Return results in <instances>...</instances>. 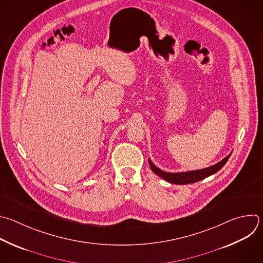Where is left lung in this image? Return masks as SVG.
Here are the masks:
<instances>
[{"label": "left lung", "mask_w": 263, "mask_h": 263, "mask_svg": "<svg viewBox=\"0 0 263 263\" xmlns=\"http://www.w3.org/2000/svg\"><path fill=\"white\" fill-rule=\"evenodd\" d=\"M229 157H230V155H228L226 158H224L222 161L218 162L217 164L206 167V168H203V169L186 171V172H177V173H171V172H166V171L161 170L160 168L155 166L149 159H148V164L151 166V169L157 174V176H159L163 180H165L171 184H176V185H187V184H193V183L199 182V181L212 176V174L218 172L225 165V163L227 162Z\"/></svg>", "instance_id": "obj_1"}]
</instances>
